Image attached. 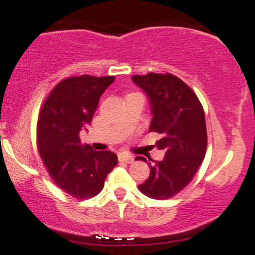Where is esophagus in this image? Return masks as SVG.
Instances as JSON below:
<instances>
[{"label": "esophagus", "mask_w": 255, "mask_h": 255, "mask_svg": "<svg viewBox=\"0 0 255 255\" xmlns=\"http://www.w3.org/2000/svg\"><path fill=\"white\" fill-rule=\"evenodd\" d=\"M119 159L121 162H126V163H132L134 161V157L132 155H129V153H120Z\"/></svg>", "instance_id": "34e87169"}]
</instances>
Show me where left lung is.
I'll return each instance as SVG.
<instances>
[{
  "mask_svg": "<svg viewBox=\"0 0 255 255\" xmlns=\"http://www.w3.org/2000/svg\"><path fill=\"white\" fill-rule=\"evenodd\" d=\"M132 80L149 97L152 114L149 130L161 135L156 146L166 151L162 161L149 163V178L138 187L151 198L166 200L192 180L205 158V111L194 91L174 75L150 72L134 75ZM138 159L145 161L140 156Z\"/></svg>",
  "mask_w": 255,
  "mask_h": 255,
  "instance_id": "1",
  "label": "left lung"
}]
</instances>
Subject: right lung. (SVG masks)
Segmentation results:
<instances>
[{"mask_svg":"<svg viewBox=\"0 0 255 255\" xmlns=\"http://www.w3.org/2000/svg\"><path fill=\"white\" fill-rule=\"evenodd\" d=\"M114 80L89 75L65 78L50 92L38 116L37 146L43 164L55 185L78 200L99 194L117 164L114 152L96 151L80 140V132L91 125L100 97Z\"/></svg>","mask_w":255,"mask_h":255,"instance_id":"obj_1","label":"right lung"}]
</instances>
